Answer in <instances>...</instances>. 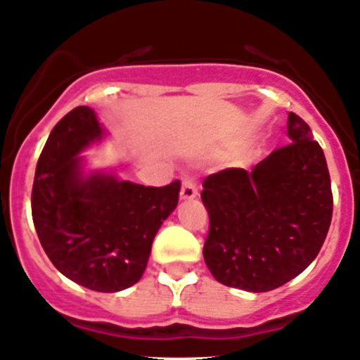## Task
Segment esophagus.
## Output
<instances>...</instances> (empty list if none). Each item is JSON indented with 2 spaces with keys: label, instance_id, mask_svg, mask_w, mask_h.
Returning <instances> with one entry per match:
<instances>
[{
  "label": "esophagus",
  "instance_id": "esophagus-1",
  "mask_svg": "<svg viewBox=\"0 0 360 360\" xmlns=\"http://www.w3.org/2000/svg\"><path fill=\"white\" fill-rule=\"evenodd\" d=\"M181 200H193L197 195H199V191H197V186L193 181L186 179L183 181V184H181Z\"/></svg>",
  "mask_w": 360,
  "mask_h": 360
}]
</instances>
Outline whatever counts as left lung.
<instances>
[{"mask_svg":"<svg viewBox=\"0 0 360 360\" xmlns=\"http://www.w3.org/2000/svg\"><path fill=\"white\" fill-rule=\"evenodd\" d=\"M291 143L254 167L211 174L200 193L210 214L204 261L224 286L264 293L300 275L327 238L332 190L311 127L288 115Z\"/></svg>","mask_w":360,"mask_h":360,"instance_id":"obj_1","label":"left lung"}]
</instances>
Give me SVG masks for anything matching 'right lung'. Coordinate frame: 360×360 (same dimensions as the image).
<instances>
[{
	"instance_id": "right-lung-1",
	"label": "right lung",
	"mask_w": 360,
	"mask_h": 360,
	"mask_svg": "<svg viewBox=\"0 0 360 360\" xmlns=\"http://www.w3.org/2000/svg\"><path fill=\"white\" fill-rule=\"evenodd\" d=\"M106 134L89 106L74 108L53 127L37 163L32 214L60 274L92 291L115 293L142 278L181 183L154 188L120 179L113 170H85L82 153Z\"/></svg>"
}]
</instances>
